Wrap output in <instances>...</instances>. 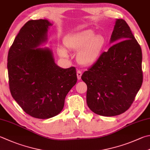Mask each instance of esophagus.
Instances as JSON below:
<instances>
[{"mask_svg": "<svg viewBox=\"0 0 150 150\" xmlns=\"http://www.w3.org/2000/svg\"><path fill=\"white\" fill-rule=\"evenodd\" d=\"M81 74H82V72H81V70H78V71H77V77H78V80H80V79H81Z\"/></svg>", "mask_w": 150, "mask_h": 150, "instance_id": "34e87169", "label": "esophagus"}]
</instances>
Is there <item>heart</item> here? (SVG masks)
I'll use <instances>...</instances> for the list:
<instances>
[{
    "label": "heart",
    "instance_id": "heart-1",
    "mask_svg": "<svg viewBox=\"0 0 150 150\" xmlns=\"http://www.w3.org/2000/svg\"><path fill=\"white\" fill-rule=\"evenodd\" d=\"M104 39L100 35H95L93 30L87 29L68 36L64 41L67 48L78 52L77 59L82 65H91L97 61L104 45ZM58 52L63 57H67L66 48L58 47Z\"/></svg>",
    "mask_w": 150,
    "mask_h": 150
}]
</instances>
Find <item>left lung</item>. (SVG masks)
I'll list each match as a JSON object with an SVG mask.
<instances>
[{"mask_svg":"<svg viewBox=\"0 0 150 150\" xmlns=\"http://www.w3.org/2000/svg\"><path fill=\"white\" fill-rule=\"evenodd\" d=\"M118 42L102 53L81 76L87 86V106L103 116H115L127 111L143 81L142 50L122 19L115 21L110 38V42Z\"/></svg>","mask_w":150,"mask_h":150,"instance_id":"left-lung-1","label":"left lung"}]
</instances>
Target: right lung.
<instances>
[{
	"instance_id": "1",
	"label": "right lung",
	"mask_w": 150,
	"mask_h": 150,
	"mask_svg": "<svg viewBox=\"0 0 150 150\" xmlns=\"http://www.w3.org/2000/svg\"><path fill=\"white\" fill-rule=\"evenodd\" d=\"M46 19L27 21L19 30L8 55L11 95L30 116L48 119L63 110L68 93L77 82L76 68L62 69L49 48H37L47 40Z\"/></svg>"
}]
</instances>
